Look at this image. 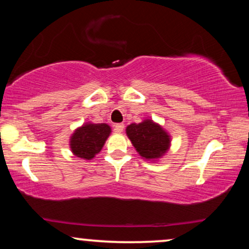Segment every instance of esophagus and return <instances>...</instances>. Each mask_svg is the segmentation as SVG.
Returning a JSON list of instances; mask_svg holds the SVG:
<instances>
[{
  "label": "esophagus",
  "mask_w": 249,
  "mask_h": 249,
  "mask_svg": "<svg viewBox=\"0 0 249 249\" xmlns=\"http://www.w3.org/2000/svg\"><path fill=\"white\" fill-rule=\"evenodd\" d=\"M115 131L117 133H121L124 131V124H116L115 125Z\"/></svg>",
  "instance_id": "1"
}]
</instances>
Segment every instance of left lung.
Instances as JSON below:
<instances>
[{"mask_svg": "<svg viewBox=\"0 0 249 249\" xmlns=\"http://www.w3.org/2000/svg\"><path fill=\"white\" fill-rule=\"evenodd\" d=\"M126 133L137 152L146 159L159 158L170 146L168 134L151 121L128 125Z\"/></svg>", "mask_w": 249, "mask_h": 249, "instance_id": "left-lung-1", "label": "left lung"}]
</instances>
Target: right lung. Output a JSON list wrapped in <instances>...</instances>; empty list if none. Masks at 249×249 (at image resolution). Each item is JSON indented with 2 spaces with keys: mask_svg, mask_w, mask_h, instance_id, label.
<instances>
[{
  "mask_svg": "<svg viewBox=\"0 0 249 249\" xmlns=\"http://www.w3.org/2000/svg\"><path fill=\"white\" fill-rule=\"evenodd\" d=\"M110 132L111 128L107 124H85L71 137V150L79 158L92 159L102 150Z\"/></svg>",
  "mask_w": 249,
  "mask_h": 249,
  "instance_id": "1",
  "label": "right lung"
}]
</instances>
